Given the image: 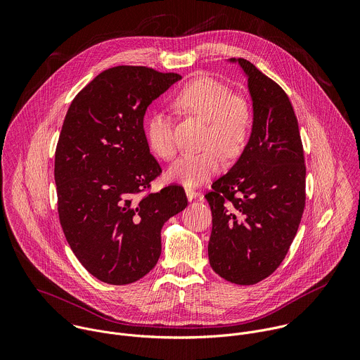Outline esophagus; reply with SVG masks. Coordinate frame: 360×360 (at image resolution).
I'll list each match as a JSON object with an SVG mask.
<instances>
[{"label":"esophagus","mask_w":360,"mask_h":360,"mask_svg":"<svg viewBox=\"0 0 360 360\" xmlns=\"http://www.w3.org/2000/svg\"><path fill=\"white\" fill-rule=\"evenodd\" d=\"M185 193H186V198L189 199V200H192V199H195L199 193L195 191V189H192V188H186L185 189Z\"/></svg>","instance_id":"1"}]
</instances>
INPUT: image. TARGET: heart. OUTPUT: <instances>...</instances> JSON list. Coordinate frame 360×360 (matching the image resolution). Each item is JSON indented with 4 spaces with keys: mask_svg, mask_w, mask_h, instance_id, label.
Listing matches in <instances>:
<instances>
[{
    "mask_svg": "<svg viewBox=\"0 0 360 360\" xmlns=\"http://www.w3.org/2000/svg\"><path fill=\"white\" fill-rule=\"evenodd\" d=\"M174 104L182 112L207 121V143L218 146L225 155L236 157L245 146L252 128V111L248 102L233 96L225 84L211 77L195 78L175 95ZM146 139L158 157L171 160L175 155L172 120L167 114L155 112L149 118ZM217 148L210 146L200 152L182 153L169 167L168 178L185 186H198L208 181L222 164Z\"/></svg>",
    "mask_w": 360,
    "mask_h": 360,
    "instance_id": "obj_1",
    "label": "heart"
}]
</instances>
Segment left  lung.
<instances>
[{
  "label": "left lung",
  "mask_w": 360,
  "mask_h": 360,
  "mask_svg": "<svg viewBox=\"0 0 360 360\" xmlns=\"http://www.w3.org/2000/svg\"><path fill=\"white\" fill-rule=\"evenodd\" d=\"M252 131L235 165L205 195L212 211V269L236 285H253L282 264L304 208V158L297 120L285 91L243 58Z\"/></svg>",
  "instance_id": "8db88e82"
}]
</instances>
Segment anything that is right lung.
Instances as JSON below:
<instances>
[{
	"mask_svg": "<svg viewBox=\"0 0 360 360\" xmlns=\"http://www.w3.org/2000/svg\"><path fill=\"white\" fill-rule=\"evenodd\" d=\"M182 77L120 65L74 98L56 150L60 222L74 255L101 282L128 285L161 256V229L184 211L182 186L142 195L161 172L143 131L146 108Z\"/></svg>",
	"mask_w": 360,
	"mask_h": 360,
	"instance_id": "obj_1",
	"label": "right lung"
}]
</instances>
